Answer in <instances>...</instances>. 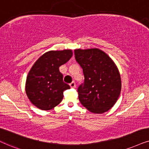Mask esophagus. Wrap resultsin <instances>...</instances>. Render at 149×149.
<instances>
[{
	"label": "esophagus",
	"instance_id": "obj_1",
	"mask_svg": "<svg viewBox=\"0 0 149 149\" xmlns=\"http://www.w3.org/2000/svg\"><path fill=\"white\" fill-rule=\"evenodd\" d=\"M71 86V88H75L76 87V82H72L71 83H70V84H69Z\"/></svg>",
	"mask_w": 149,
	"mask_h": 149
}]
</instances>
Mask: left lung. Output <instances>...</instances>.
<instances>
[{
    "label": "left lung",
    "mask_w": 149,
    "mask_h": 149,
    "mask_svg": "<svg viewBox=\"0 0 149 149\" xmlns=\"http://www.w3.org/2000/svg\"><path fill=\"white\" fill-rule=\"evenodd\" d=\"M74 54L84 77L78 88L79 100L92 113L107 111L116 104L121 91V78L116 65L98 49H76Z\"/></svg>",
    "instance_id": "8db88e82"
}]
</instances>
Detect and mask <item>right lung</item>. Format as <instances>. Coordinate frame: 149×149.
Wrapping results in <instances>:
<instances>
[{
	"label": "right lung",
	"instance_id": "add662e5",
	"mask_svg": "<svg viewBox=\"0 0 149 149\" xmlns=\"http://www.w3.org/2000/svg\"><path fill=\"white\" fill-rule=\"evenodd\" d=\"M70 49L50 51L40 56L31 67L27 77L25 91L33 105L42 110H50L63 98V92L69 89L63 82L59 67L69 61Z\"/></svg>",
	"mask_w": 149,
	"mask_h": 149
}]
</instances>
